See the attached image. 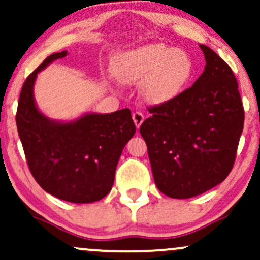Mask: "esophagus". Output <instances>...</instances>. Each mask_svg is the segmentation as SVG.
Masks as SVG:
<instances>
[{"label": "esophagus", "instance_id": "34e87169", "mask_svg": "<svg viewBox=\"0 0 260 260\" xmlns=\"http://www.w3.org/2000/svg\"><path fill=\"white\" fill-rule=\"evenodd\" d=\"M132 117H133L134 124H136L137 128H139L141 126V123L144 122V120H145V116H144L140 111H136V113L132 115Z\"/></svg>", "mask_w": 260, "mask_h": 260}]
</instances>
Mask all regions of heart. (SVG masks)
Returning a JSON list of instances; mask_svg holds the SVG:
<instances>
[{
	"label": "heart",
	"instance_id": "obj_1",
	"mask_svg": "<svg viewBox=\"0 0 260 260\" xmlns=\"http://www.w3.org/2000/svg\"><path fill=\"white\" fill-rule=\"evenodd\" d=\"M188 55L163 44H149L117 56L114 74L123 84H140L151 104H164L179 96L192 75Z\"/></svg>",
	"mask_w": 260,
	"mask_h": 260
}]
</instances>
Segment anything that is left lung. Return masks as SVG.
Segmentation results:
<instances>
[{
	"label": "left lung",
	"instance_id": "8db88e82",
	"mask_svg": "<svg viewBox=\"0 0 260 260\" xmlns=\"http://www.w3.org/2000/svg\"><path fill=\"white\" fill-rule=\"evenodd\" d=\"M205 68L196 83L168 103L150 108L140 126L153 179L174 199L199 196L224 181L244 129V107L232 68L199 45Z\"/></svg>",
	"mask_w": 260,
	"mask_h": 260
}]
</instances>
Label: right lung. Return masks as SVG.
Masks as SVG:
<instances>
[{
	"label": "right lung",
	"mask_w": 260,
	"mask_h": 260,
	"mask_svg": "<svg viewBox=\"0 0 260 260\" xmlns=\"http://www.w3.org/2000/svg\"><path fill=\"white\" fill-rule=\"evenodd\" d=\"M55 52L22 85L16 127L28 168L49 194L87 204L111 190L115 170L126 144L136 133L129 109L110 114L86 113L71 121L51 120L38 109L34 88L39 72L67 56Z\"/></svg>",
	"instance_id": "1"
}]
</instances>
